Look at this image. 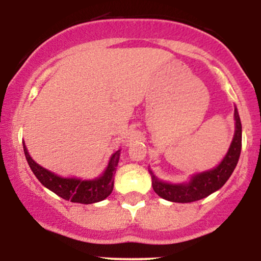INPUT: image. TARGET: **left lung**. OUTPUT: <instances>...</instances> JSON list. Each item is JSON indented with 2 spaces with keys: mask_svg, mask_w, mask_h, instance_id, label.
Returning a JSON list of instances; mask_svg holds the SVG:
<instances>
[{
  "mask_svg": "<svg viewBox=\"0 0 261 261\" xmlns=\"http://www.w3.org/2000/svg\"><path fill=\"white\" fill-rule=\"evenodd\" d=\"M235 134H233L232 143L227 154L222 159V162L211 170L198 173L192 175V178L187 183L172 184L158 179L150 170L152 179V189L155 193L162 198L170 202L178 203H189V202L199 201L218 191L223 184L227 181L236 168L241 152V121L239 116L238 109H235Z\"/></svg>",
  "mask_w": 261,
  "mask_h": 261,
  "instance_id": "1",
  "label": "left lung"
}]
</instances>
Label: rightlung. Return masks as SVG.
<instances>
[{
	"instance_id": "obj_1",
	"label": "right lung",
	"mask_w": 261,
	"mask_h": 261,
	"mask_svg": "<svg viewBox=\"0 0 261 261\" xmlns=\"http://www.w3.org/2000/svg\"><path fill=\"white\" fill-rule=\"evenodd\" d=\"M23 144V152H25L26 160L30 165L31 170L35 177L40 180L44 187L54 192L59 197L67 201L74 202V203L91 204L96 202L103 201L105 198L111 194L114 189V175L116 173V167L120 159V150L114 152L109 162V167L106 168L101 177L92 180H82L78 178H63L57 175L55 173L50 172L45 168L40 167L29 154L25 143Z\"/></svg>"
}]
</instances>
